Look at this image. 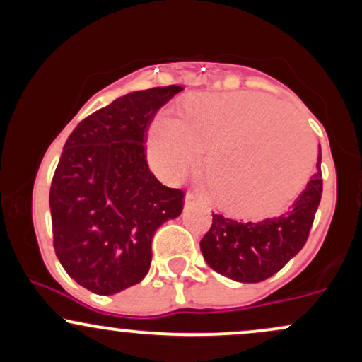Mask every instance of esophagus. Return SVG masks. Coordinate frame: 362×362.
<instances>
[{
	"label": "esophagus",
	"instance_id": "1",
	"mask_svg": "<svg viewBox=\"0 0 362 362\" xmlns=\"http://www.w3.org/2000/svg\"><path fill=\"white\" fill-rule=\"evenodd\" d=\"M195 202H197V195H195L194 192H189V194L185 195V206H187V207L194 206Z\"/></svg>",
	"mask_w": 362,
	"mask_h": 362
}]
</instances>
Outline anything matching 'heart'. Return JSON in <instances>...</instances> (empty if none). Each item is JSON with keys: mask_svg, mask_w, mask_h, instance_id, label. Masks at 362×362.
<instances>
[{"mask_svg": "<svg viewBox=\"0 0 362 362\" xmlns=\"http://www.w3.org/2000/svg\"><path fill=\"white\" fill-rule=\"evenodd\" d=\"M156 172L178 178L195 168L202 151L211 195L224 211L264 216L301 190L315 160L308 129L267 95H195L182 119L161 114L149 132Z\"/></svg>", "mask_w": 362, "mask_h": 362, "instance_id": "heart-1", "label": "heart"}]
</instances>
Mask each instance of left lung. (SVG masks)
I'll return each mask as SVG.
<instances>
[{
	"instance_id": "obj_1",
	"label": "left lung",
	"mask_w": 362,
	"mask_h": 362,
	"mask_svg": "<svg viewBox=\"0 0 362 362\" xmlns=\"http://www.w3.org/2000/svg\"><path fill=\"white\" fill-rule=\"evenodd\" d=\"M310 178L286 213L262 221H240L213 213L201 252L216 272L238 282H262L305 247L322 199V170Z\"/></svg>"
}]
</instances>
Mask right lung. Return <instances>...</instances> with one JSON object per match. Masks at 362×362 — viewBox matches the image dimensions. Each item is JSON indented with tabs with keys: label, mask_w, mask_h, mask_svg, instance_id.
<instances>
[{
	"label": "right lung",
	"mask_w": 362,
	"mask_h": 362,
	"mask_svg": "<svg viewBox=\"0 0 362 362\" xmlns=\"http://www.w3.org/2000/svg\"><path fill=\"white\" fill-rule=\"evenodd\" d=\"M184 88L155 86L124 95L83 119L66 141L49 206L52 245L64 271L109 296L144 279L155 231L184 209L185 192L148 167V129Z\"/></svg>",
	"instance_id": "obj_1"
}]
</instances>
